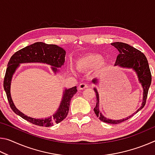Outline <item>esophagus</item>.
I'll return each instance as SVG.
<instances>
[{"mask_svg": "<svg viewBox=\"0 0 155 155\" xmlns=\"http://www.w3.org/2000/svg\"><path fill=\"white\" fill-rule=\"evenodd\" d=\"M88 87V85L87 84L85 83H81L79 85H78V90H84V89Z\"/></svg>", "mask_w": 155, "mask_h": 155, "instance_id": "esophagus-1", "label": "esophagus"}]
</instances>
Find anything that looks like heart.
I'll return each mask as SVG.
<instances>
[{
  "label": "heart",
  "instance_id": "b5f03b06",
  "mask_svg": "<svg viewBox=\"0 0 155 155\" xmlns=\"http://www.w3.org/2000/svg\"><path fill=\"white\" fill-rule=\"evenodd\" d=\"M104 57L101 54L93 53L85 54L77 61V68L78 70L88 71L97 69L101 73L106 72L109 69L108 62L103 61Z\"/></svg>",
  "mask_w": 155,
  "mask_h": 155
}]
</instances>
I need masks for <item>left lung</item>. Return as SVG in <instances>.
<instances>
[{
  "label": "left lung",
  "instance_id": "obj_1",
  "mask_svg": "<svg viewBox=\"0 0 155 155\" xmlns=\"http://www.w3.org/2000/svg\"><path fill=\"white\" fill-rule=\"evenodd\" d=\"M111 44L112 46H114L115 48H117V51H119V54L117 57L115 66L117 65L118 67L122 68L132 69L137 74L139 83L141 84V87L143 88V100L140 108H139L134 114H133L130 116L125 117V118L122 120L121 119L116 120L107 118L102 114L99 108V94L97 89L96 87L94 88V90L95 91L96 96V107H94V111L95 112L96 116L98 117V118L101 121L108 123V124H120V123L129 119L133 115L137 114L145 105L148 90L151 84L152 77L148 60H147L143 53H142L140 51L136 49L134 47L128 45L127 44L118 42V41L111 43ZM98 78H94V79L92 80V83L96 84V85L98 83Z\"/></svg>",
  "mask_w": 155,
  "mask_h": 155
}]
</instances>
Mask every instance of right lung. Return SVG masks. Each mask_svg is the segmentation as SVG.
Here are the masks:
<instances>
[{"label":"right lung","mask_w":155,"mask_h":155,"mask_svg":"<svg viewBox=\"0 0 155 155\" xmlns=\"http://www.w3.org/2000/svg\"><path fill=\"white\" fill-rule=\"evenodd\" d=\"M65 51L64 48L54 44H47L44 42H35L23 48L13 54L7 65L4 78V90L6 92L10 107L15 114L33 124L40 127H51L54 124H58L66 117L70 108V103L73 96L77 93V87L65 88L59 107L54 114L45 118H33L23 114L15 106L12 101L10 89L13 75L14 74L20 64L28 63L44 64L51 66L54 74L59 72L58 68L64 65Z\"/></svg>","instance_id":"1"}]
</instances>
